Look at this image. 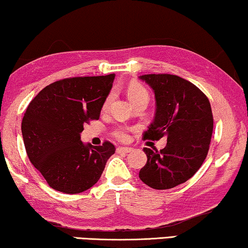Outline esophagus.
<instances>
[{
    "label": "esophagus",
    "mask_w": 248,
    "mask_h": 248,
    "mask_svg": "<svg viewBox=\"0 0 248 248\" xmlns=\"http://www.w3.org/2000/svg\"><path fill=\"white\" fill-rule=\"evenodd\" d=\"M131 151H132L131 147H117V150H116L117 153H120V154H127Z\"/></svg>",
    "instance_id": "34e87169"
}]
</instances>
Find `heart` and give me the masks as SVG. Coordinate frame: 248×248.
<instances>
[{
  "label": "heart",
  "instance_id": "1",
  "mask_svg": "<svg viewBox=\"0 0 248 248\" xmlns=\"http://www.w3.org/2000/svg\"><path fill=\"white\" fill-rule=\"evenodd\" d=\"M128 97L131 98V101L134 103V104H137V103L143 101V100H147L148 101V93L145 87L140 86V85H132L128 89ZM112 98V94L108 95V98H106L104 102V105H103V108H106L109 104V101ZM113 135L116 137L119 140H126L128 139V128L127 127H119L116 128L115 131L113 132Z\"/></svg>",
  "mask_w": 248,
  "mask_h": 248
}]
</instances>
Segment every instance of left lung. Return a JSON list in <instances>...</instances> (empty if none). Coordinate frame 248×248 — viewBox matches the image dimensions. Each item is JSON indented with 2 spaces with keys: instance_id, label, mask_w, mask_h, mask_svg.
Masks as SVG:
<instances>
[{
  "instance_id": "8db88e82",
  "label": "left lung",
  "mask_w": 248,
  "mask_h": 248,
  "mask_svg": "<svg viewBox=\"0 0 248 248\" xmlns=\"http://www.w3.org/2000/svg\"><path fill=\"white\" fill-rule=\"evenodd\" d=\"M155 94L153 123L144 140L167 137L161 151L145 147V166L140 181L155 189H169L185 183L206 158L213 134V114L206 95L199 87L177 75L146 74L140 76Z\"/></svg>"
}]
</instances>
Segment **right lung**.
<instances>
[{"label": "right lung", "mask_w": 248, "mask_h": 248, "mask_svg": "<svg viewBox=\"0 0 248 248\" xmlns=\"http://www.w3.org/2000/svg\"><path fill=\"white\" fill-rule=\"evenodd\" d=\"M115 74L81 76L56 81L30 103L22 120L26 153L53 189L78 194L100 180L112 143L84 144V124L98 120Z\"/></svg>", "instance_id": "obj_1"}]
</instances>
